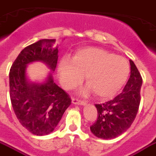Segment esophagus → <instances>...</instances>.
Listing matches in <instances>:
<instances>
[{
  "label": "esophagus",
  "instance_id": "obj_1",
  "mask_svg": "<svg viewBox=\"0 0 156 156\" xmlns=\"http://www.w3.org/2000/svg\"><path fill=\"white\" fill-rule=\"evenodd\" d=\"M72 102H73V104L80 105H84L86 104V102L85 101H83L77 99V98H73V99H72Z\"/></svg>",
  "mask_w": 156,
  "mask_h": 156
}]
</instances>
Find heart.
Returning a JSON list of instances; mask_svg holds the SVG:
<instances>
[{"label": "heart", "instance_id": "obj_1", "mask_svg": "<svg viewBox=\"0 0 156 156\" xmlns=\"http://www.w3.org/2000/svg\"><path fill=\"white\" fill-rule=\"evenodd\" d=\"M58 70L60 83L65 89L74 88L86 75L87 90H92L97 97L103 99L114 97L124 85L130 73L124 58L97 47L78 50L73 60L64 58Z\"/></svg>", "mask_w": 156, "mask_h": 156}]
</instances>
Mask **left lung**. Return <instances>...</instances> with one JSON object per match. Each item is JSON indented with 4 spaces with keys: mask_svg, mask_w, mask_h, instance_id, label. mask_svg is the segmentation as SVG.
<instances>
[{
    "mask_svg": "<svg viewBox=\"0 0 156 156\" xmlns=\"http://www.w3.org/2000/svg\"><path fill=\"white\" fill-rule=\"evenodd\" d=\"M131 74L123 91L113 100L95 105L97 119L91 125V133L102 139L120 136L133 123L141 102L142 78L133 60H130Z\"/></svg>",
    "mask_w": 156,
    "mask_h": 156,
    "instance_id": "obj_1",
    "label": "left lung"
}]
</instances>
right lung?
Here are the masks:
<instances>
[{
	"instance_id": "add662e5",
	"label": "right lung",
	"mask_w": 156,
	"mask_h": 156,
	"mask_svg": "<svg viewBox=\"0 0 156 156\" xmlns=\"http://www.w3.org/2000/svg\"><path fill=\"white\" fill-rule=\"evenodd\" d=\"M54 39H41L31 44L15 59L9 71V97L18 120L34 135L43 136L54 131L71 104L69 96L54 83L50 73L43 83L27 80L26 66L42 61L55 71L58 49Z\"/></svg>"
}]
</instances>
